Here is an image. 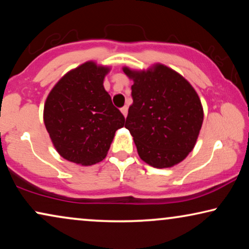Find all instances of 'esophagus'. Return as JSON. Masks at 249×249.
I'll use <instances>...</instances> for the list:
<instances>
[{
  "label": "esophagus",
  "instance_id": "1",
  "mask_svg": "<svg viewBox=\"0 0 249 249\" xmlns=\"http://www.w3.org/2000/svg\"><path fill=\"white\" fill-rule=\"evenodd\" d=\"M121 112H122V114L124 115V118L127 117V114H128V107H121Z\"/></svg>",
  "mask_w": 249,
  "mask_h": 249
}]
</instances>
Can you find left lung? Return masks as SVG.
I'll use <instances>...</instances> for the list:
<instances>
[{"instance_id": "1", "label": "left lung", "mask_w": 249, "mask_h": 249, "mask_svg": "<svg viewBox=\"0 0 249 249\" xmlns=\"http://www.w3.org/2000/svg\"><path fill=\"white\" fill-rule=\"evenodd\" d=\"M134 80L132 105L124 127L130 131L142 161L158 169L181 162L196 144L203 107L185 78L163 64L151 70L124 68Z\"/></svg>"}]
</instances>
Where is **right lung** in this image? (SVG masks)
Segmentation results:
<instances>
[{"label":"right lung","mask_w":249,"mask_h":249,"mask_svg":"<svg viewBox=\"0 0 249 249\" xmlns=\"http://www.w3.org/2000/svg\"><path fill=\"white\" fill-rule=\"evenodd\" d=\"M108 69L86 62L61 78L46 98L44 124L59 154L91 165L107 156L124 117L104 89Z\"/></svg>","instance_id":"obj_1"}]
</instances>
